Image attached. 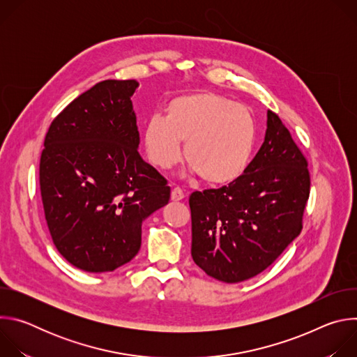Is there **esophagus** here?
I'll use <instances>...</instances> for the list:
<instances>
[{"label":"esophagus","mask_w":357,"mask_h":357,"mask_svg":"<svg viewBox=\"0 0 357 357\" xmlns=\"http://www.w3.org/2000/svg\"><path fill=\"white\" fill-rule=\"evenodd\" d=\"M185 197V193H183V190L181 189V188H174L172 189V192H171V199L174 200V202H178V200H182Z\"/></svg>","instance_id":"34e87169"}]
</instances>
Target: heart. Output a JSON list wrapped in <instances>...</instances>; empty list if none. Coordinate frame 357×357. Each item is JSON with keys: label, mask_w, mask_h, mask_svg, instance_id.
<instances>
[{"label": "heart", "mask_w": 357, "mask_h": 357, "mask_svg": "<svg viewBox=\"0 0 357 357\" xmlns=\"http://www.w3.org/2000/svg\"><path fill=\"white\" fill-rule=\"evenodd\" d=\"M148 160L161 169L174 167L185 142L188 164L211 185H229L247 169L257 126L244 106L216 93H195L169 101L167 116H152L144 127Z\"/></svg>", "instance_id": "obj_1"}]
</instances>
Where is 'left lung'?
Returning a JSON list of instances; mask_svg holds the SVG:
<instances>
[{"label": "left lung", "instance_id": "obj_1", "mask_svg": "<svg viewBox=\"0 0 357 357\" xmlns=\"http://www.w3.org/2000/svg\"><path fill=\"white\" fill-rule=\"evenodd\" d=\"M310 186L307 158L268 110L264 142L245 172L189 197L196 266L227 284L263 273L299 236Z\"/></svg>", "mask_w": 357, "mask_h": 357}]
</instances>
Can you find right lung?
<instances>
[{"label": "right lung", "instance_id": "add662e5", "mask_svg": "<svg viewBox=\"0 0 357 357\" xmlns=\"http://www.w3.org/2000/svg\"><path fill=\"white\" fill-rule=\"evenodd\" d=\"M135 80H103L50 124L39 162L45 219L75 267L106 273L131 261L141 225L169 202L167 179L138 154Z\"/></svg>", "mask_w": 357, "mask_h": 357}]
</instances>
